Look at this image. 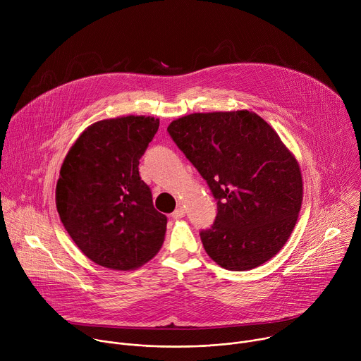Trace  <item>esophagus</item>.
Returning a JSON list of instances; mask_svg holds the SVG:
<instances>
[{"instance_id":"obj_1","label":"esophagus","mask_w":361,"mask_h":361,"mask_svg":"<svg viewBox=\"0 0 361 361\" xmlns=\"http://www.w3.org/2000/svg\"><path fill=\"white\" fill-rule=\"evenodd\" d=\"M184 216H185V209H184V207H178V209H176L174 213H173V219H174V220L183 219Z\"/></svg>"}]
</instances>
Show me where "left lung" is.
Segmentation results:
<instances>
[{
    "label": "left lung",
    "instance_id": "left-lung-1",
    "mask_svg": "<svg viewBox=\"0 0 361 361\" xmlns=\"http://www.w3.org/2000/svg\"><path fill=\"white\" fill-rule=\"evenodd\" d=\"M167 131L217 201L213 226L200 231L204 250L231 271L269 262L288 240L302 201L298 163L279 134L247 110L194 113Z\"/></svg>",
    "mask_w": 361,
    "mask_h": 361
}]
</instances>
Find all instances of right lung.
Returning a JSON list of instances; mask_svg holds the SVG:
<instances>
[{
    "label": "right lung",
    "instance_id": "add662e5",
    "mask_svg": "<svg viewBox=\"0 0 361 361\" xmlns=\"http://www.w3.org/2000/svg\"><path fill=\"white\" fill-rule=\"evenodd\" d=\"M160 120L127 116L90 126L70 148L56 188L57 212L98 266L134 270L159 252L167 217L152 205L138 164Z\"/></svg>",
    "mask_w": 361,
    "mask_h": 361
}]
</instances>
